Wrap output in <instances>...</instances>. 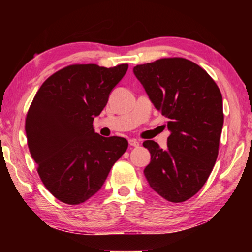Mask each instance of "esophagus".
Returning <instances> with one entry per match:
<instances>
[{
	"instance_id": "esophagus-1",
	"label": "esophagus",
	"mask_w": 252,
	"mask_h": 252,
	"mask_svg": "<svg viewBox=\"0 0 252 252\" xmlns=\"http://www.w3.org/2000/svg\"><path fill=\"white\" fill-rule=\"evenodd\" d=\"M129 144L132 147H139L140 146L139 141H138V140H135V139H129Z\"/></svg>"
}]
</instances>
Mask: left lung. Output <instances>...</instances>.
<instances>
[{
  "instance_id": "obj_1",
  "label": "left lung",
  "mask_w": 252,
  "mask_h": 252,
  "mask_svg": "<svg viewBox=\"0 0 252 252\" xmlns=\"http://www.w3.org/2000/svg\"><path fill=\"white\" fill-rule=\"evenodd\" d=\"M156 109L167 118L168 148L147 140L149 185L170 202L198 192L216 163L223 126L222 95L202 67L183 58H165L133 67Z\"/></svg>"
}]
</instances>
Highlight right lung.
<instances>
[{
	"instance_id": "1",
	"label": "right lung",
	"mask_w": 252,
	"mask_h": 252,
	"mask_svg": "<svg viewBox=\"0 0 252 252\" xmlns=\"http://www.w3.org/2000/svg\"><path fill=\"white\" fill-rule=\"evenodd\" d=\"M127 67L65 66L34 96L25 119L29 150L43 185L60 201L80 204L90 199L126 152L125 138L95 133L93 120Z\"/></svg>"
}]
</instances>
